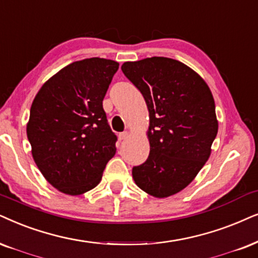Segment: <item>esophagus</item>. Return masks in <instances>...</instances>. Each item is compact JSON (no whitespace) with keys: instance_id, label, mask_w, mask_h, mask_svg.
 Listing matches in <instances>:
<instances>
[{"instance_id":"1","label":"esophagus","mask_w":258,"mask_h":258,"mask_svg":"<svg viewBox=\"0 0 258 258\" xmlns=\"http://www.w3.org/2000/svg\"><path fill=\"white\" fill-rule=\"evenodd\" d=\"M127 137H128V132H127V131H125V132H121V133H119V139H120V140H123V139H126Z\"/></svg>"}]
</instances>
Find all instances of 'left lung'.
<instances>
[{"label": "left lung", "instance_id": "1", "mask_svg": "<svg viewBox=\"0 0 258 258\" xmlns=\"http://www.w3.org/2000/svg\"><path fill=\"white\" fill-rule=\"evenodd\" d=\"M121 70L150 114V155L133 167L132 176L152 197H170L187 187L210 157L218 133L213 96L195 71L171 58L126 61Z\"/></svg>", "mask_w": 258, "mask_h": 258}]
</instances>
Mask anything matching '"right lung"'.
<instances>
[{"label": "right lung", "mask_w": 258, "mask_h": 258, "mask_svg": "<svg viewBox=\"0 0 258 258\" xmlns=\"http://www.w3.org/2000/svg\"><path fill=\"white\" fill-rule=\"evenodd\" d=\"M119 63L89 58L68 65L51 77L32 103L27 137L44 177L69 195L100 183L115 155L102 101Z\"/></svg>", "instance_id": "add662e5"}]
</instances>
